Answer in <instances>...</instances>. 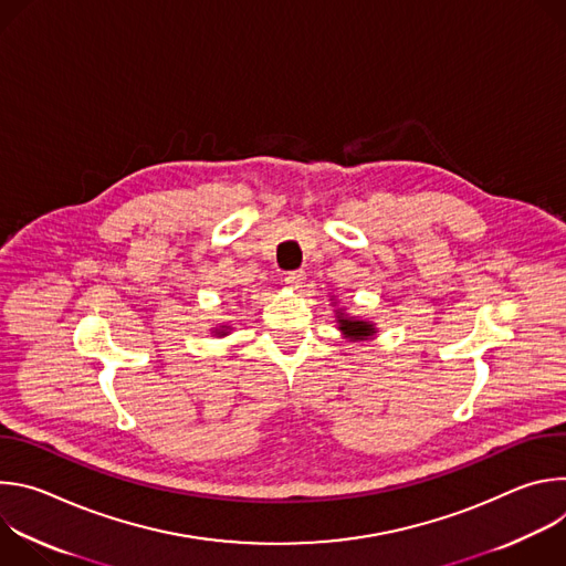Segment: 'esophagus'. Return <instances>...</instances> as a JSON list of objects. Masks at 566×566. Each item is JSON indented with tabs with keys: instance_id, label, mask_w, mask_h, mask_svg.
<instances>
[{
	"instance_id": "obj_1",
	"label": "esophagus",
	"mask_w": 566,
	"mask_h": 566,
	"mask_svg": "<svg viewBox=\"0 0 566 566\" xmlns=\"http://www.w3.org/2000/svg\"><path fill=\"white\" fill-rule=\"evenodd\" d=\"M306 280V273L304 271H289L284 273V282L291 286V289H300Z\"/></svg>"
}]
</instances>
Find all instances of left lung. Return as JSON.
Wrapping results in <instances>:
<instances>
[{
	"instance_id": "obj_1",
	"label": "left lung",
	"mask_w": 566,
	"mask_h": 566,
	"mask_svg": "<svg viewBox=\"0 0 566 566\" xmlns=\"http://www.w3.org/2000/svg\"><path fill=\"white\" fill-rule=\"evenodd\" d=\"M340 329L349 336V338H367L374 334V327L369 325V322H363V319H349V317H340Z\"/></svg>"
}]
</instances>
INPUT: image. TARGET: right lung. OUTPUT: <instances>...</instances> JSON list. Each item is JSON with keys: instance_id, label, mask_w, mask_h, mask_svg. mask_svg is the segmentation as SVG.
Instances as JSON below:
<instances>
[{"instance_id": "add662e5", "label": "right lung", "mask_w": 566, "mask_h": 566, "mask_svg": "<svg viewBox=\"0 0 566 566\" xmlns=\"http://www.w3.org/2000/svg\"><path fill=\"white\" fill-rule=\"evenodd\" d=\"M221 334H223V332H221Z\"/></svg>"}]
</instances>
